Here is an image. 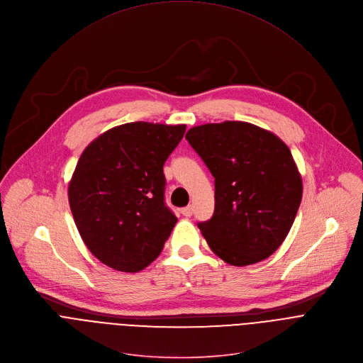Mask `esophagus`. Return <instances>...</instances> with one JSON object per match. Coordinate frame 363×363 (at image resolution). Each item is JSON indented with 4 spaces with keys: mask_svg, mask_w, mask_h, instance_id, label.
<instances>
[{
    "mask_svg": "<svg viewBox=\"0 0 363 363\" xmlns=\"http://www.w3.org/2000/svg\"><path fill=\"white\" fill-rule=\"evenodd\" d=\"M181 213H182L184 216L189 218V216H192V213H194V208H192L191 205H188V206H185V208L181 209Z\"/></svg>",
    "mask_w": 363,
    "mask_h": 363,
    "instance_id": "1",
    "label": "esophagus"
}]
</instances>
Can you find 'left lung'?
<instances>
[{"label": "left lung", "mask_w": 363, "mask_h": 363, "mask_svg": "<svg viewBox=\"0 0 363 363\" xmlns=\"http://www.w3.org/2000/svg\"><path fill=\"white\" fill-rule=\"evenodd\" d=\"M185 138L215 178L213 215L198 222L209 248L235 267L269 258L302 199L289 148L272 133L240 121L194 127Z\"/></svg>", "instance_id": "1"}]
</instances>
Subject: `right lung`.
Instances as JSON below:
<instances>
[{
    "label": "right lung",
    "instance_id": "add662e5",
    "mask_svg": "<svg viewBox=\"0 0 363 363\" xmlns=\"http://www.w3.org/2000/svg\"><path fill=\"white\" fill-rule=\"evenodd\" d=\"M185 130L124 124L79 157L68 186L71 212L86 248L109 268L138 272L161 254L178 220L165 203L164 164Z\"/></svg>",
    "mask_w": 363,
    "mask_h": 363
}]
</instances>
